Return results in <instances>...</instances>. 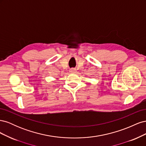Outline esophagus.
Here are the masks:
<instances>
[{
	"mask_svg": "<svg viewBox=\"0 0 146 146\" xmlns=\"http://www.w3.org/2000/svg\"><path fill=\"white\" fill-rule=\"evenodd\" d=\"M70 73H72V74H75V73H76V72H77V70L76 69H74V68H72V69H70V71H69Z\"/></svg>",
	"mask_w": 146,
	"mask_h": 146,
	"instance_id": "esophagus-1",
	"label": "esophagus"
}]
</instances>
